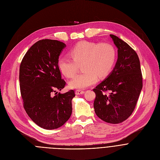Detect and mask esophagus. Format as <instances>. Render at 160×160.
Segmentation results:
<instances>
[{
  "label": "esophagus",
  "mask_w": 160,
  "mask_h": 160,
  "mask_svg": "<svg viewBox=\"0 0 160 160\" xmlns=\"http://www.w3.org/2000/svg\"><path fill=\"white\" fill-rule=\"evenodd\" d=\"M83 93H84V91H83V90H80V89L76 90V91H75V94H76L77 95L83 94Z\"/></svg>",
  "instance_id": "esophagus-1"
}]
</instances>
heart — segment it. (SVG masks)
<instances>
[{"label": "heart", "mask_w": 160, "mask_h": 160, "mask_svg": "<svg viewBox=\"0 0 160 160\" xmlns=\"http://www.w3.org/2000/svg\"><path fill=\"white\" fill-rule=\"evenodd\" d=\"M72 59L61 56L58 66L62 74L68 78L73 77L82 64L83 73L70 82L74 88H85L94 84L98 77L108 76L115 64L116 50L111 43H97L88 41L77 43L70 51Z\"/></svg>", "instance_id": "1"}]
</instances>
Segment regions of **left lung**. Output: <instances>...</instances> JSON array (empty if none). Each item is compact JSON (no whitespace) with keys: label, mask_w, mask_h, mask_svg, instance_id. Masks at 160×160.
I'll use <instances>...</instances> for the list:
<instances>
[{"label":"left lung","mask_w":160,"mask_h":160,"mask_svg":"<svg viewBox=\"0 0 160 160\" xmlns=\"http://www.w3.org/2000/svg\"><path fill=\"white\" fill-rule=\"evenodd\" d=\"M110 37L118 48V59L112 72L93 89L94 108L102 120L117 124L133 112L142 88V76L136 52L118 37Z\"/></svg>","instance_id":"left-lung-1"}]
</instances>
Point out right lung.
Here are the masks:
<instances>
[{
  "label": "right lung",
  "mask_w": 160,
  "mask_h": 160,
  "mask_svg": "<svg viewBox=\"0 0 160 160\" xmlns=\"http://www.w3.org/2000/svg\"><path fill=\"white\" fill-rule=\"evenodd\" d=\"M65 47V43L56 40H40L28 49L20 64L19 85L24 109L32 121L44 129L61 127L72 112L75 91L56 92L66 85L58 66Z\"/></svg>",
  "instance_id": "add662e5"
}]
</instances>
